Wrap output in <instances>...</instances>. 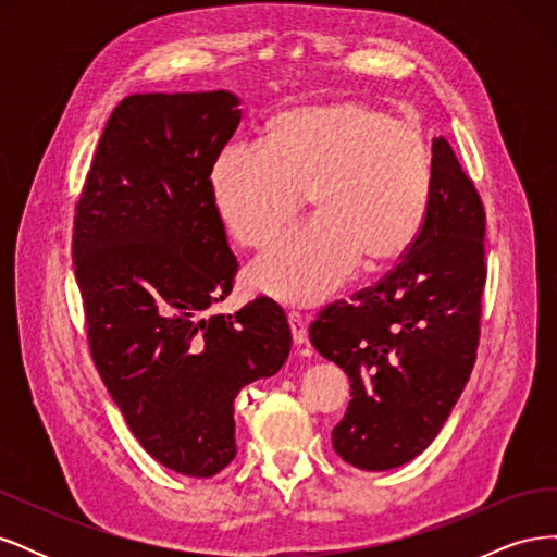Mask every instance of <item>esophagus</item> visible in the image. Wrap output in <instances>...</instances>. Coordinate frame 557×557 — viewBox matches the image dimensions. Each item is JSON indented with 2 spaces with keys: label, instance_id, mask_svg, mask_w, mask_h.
<instances>
[{
  "label": "esophagus",
  "instance_id": "obj_1",
  "mask_svg": "<svg viewBox=\"0 0 557 557\" xmlns=\"http://www.w3.org/2000/svg\"><path fill=\"white\" fill-rule=\"evenodd\" d=\"M288 323H290V330H293V339L295 344H305L307 342V318L297 313V311H290L288 313Z\"/></svg>",
  "mask_w": 557,
  "mask_h": 557
}]
</instances>
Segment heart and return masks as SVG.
I'll return each instance as SVG.
<instances>
[{"instance_id": "obj_1", "label": "heart", "mask_w": 557, "mask_h": 557, "mask_svg": "<svg viewBox=\"0 0 557 557\" xmlns=\"http://www.w3.org/2000/svg\"><path fill=\"white\" fill-rule=\"evenodd\" d=\"M432 150L418 127L360 102L278 111L264 148L234 141L211 164V195L230 237L264 248L309 197L313 221L248 267L252 290L315 305L356 272L399 260L423 230Z\"/></svg>"}]
</instances>
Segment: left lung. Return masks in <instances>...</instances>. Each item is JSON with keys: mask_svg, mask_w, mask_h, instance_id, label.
Segmentation results:
<instances>
[{"mask_svg": "<svg viewBox=\"0 0 557 557\" xmlns=\"http://www.w3.org/2000/svg\"><path fill=\"white\" fill-rule=\"evenodd\" d=\"M423 230L379 283L332 301L309 327L320 356L350 381L332 446L385 471L413 460L444 428L476 362L485 288V211L455 150L432 141Z\"/></svg>", "mask_w": 557, "mask_h": 557, "instance_id": "left-lung-1", "label": "left lung"}]
</instances>
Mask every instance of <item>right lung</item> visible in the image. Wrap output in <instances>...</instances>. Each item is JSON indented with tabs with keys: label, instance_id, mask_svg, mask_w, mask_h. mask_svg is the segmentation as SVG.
I'll list each match as a JSON object with an SVG mask.
<instances>
[{
	"label": "right lung",
	"instance_id": "1",
	"mask_svg": "<svg viewBox=\"0 0 557 557\" xmlns=\"http://www.w3.org/2000/svg\"><path fill=\"white\" fill-rule=\"evenodd\" d=\"M237 107L227 90L125 97L74 211L97 372L146 453L195 479L234 460V399L274 376L293 346L285 311L264 295L234 315L209 311L239 272L211 195Z\"/></svg>",
	"mask_w": 557,
	"mask_h": 557
}]
</instances>
